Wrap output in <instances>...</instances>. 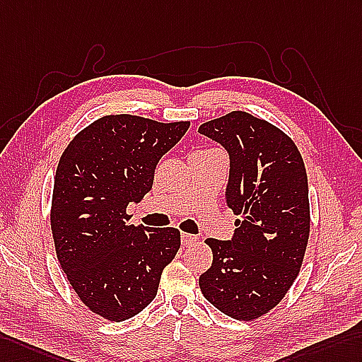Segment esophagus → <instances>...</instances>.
I'll list each match as a JSON object with an SVG mask.
<instances>
[{"label": "esophagus", "mask_w": 362, "mask_h": 362, "mask_svg": "<svg viewBox=\"0 0 362 362\" xmlns=\"http://www.w3.org/2000/svg\"><path fill=\"white\" fill-rule=\"evenodd\" d=\"M197 240H198V238L195 235H190V233H182L181 235V243H182V245H186V247H187V245L195 244Z\"/></svg>", "instance_id": "1"}]
</instances>
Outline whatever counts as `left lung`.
Returning <instances> with one entry per match:
<instances>
[{
    "instance_id": "left-lung-1",
    "label": "left lung",
    "mask_w": 362,
    "mask_h": 362,
    "mask_svg": "<svg viewBox=\"0 0 362 362\" xmlns=\"http://www.w3.org/2000/svg\"><path fill=\"white\" fill-rule=\"evenodd\" d=\"M230 160L226 202L240 216L230 241L209 238L214 253L199 276L204 298L235 320L272 310L296 279L310 233L303 156L283 130L235 110L201 124Z\"/></svg>"
}]
</instances>
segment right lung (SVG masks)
Here are the masks:
<instances>
[{
	"instance_id": "obj_1",
	"label": "right lung",
	"mask_w": 362,
	"mask_h": 362,
	"mask_svg": "<svg viewBox=\"0 0 362 362\" xmlns=\"http://www.w3.org/2000/svg\"><path fill=\"white\" fill-rule=\"evenodd\" d=\"M189 126L107 115L59 158L50 210L57 257L79 299L105 320L144 310L180 249L178 228L129 224L126 209L151 192L158 161Z\"/></svg>"
}]
</instances>
